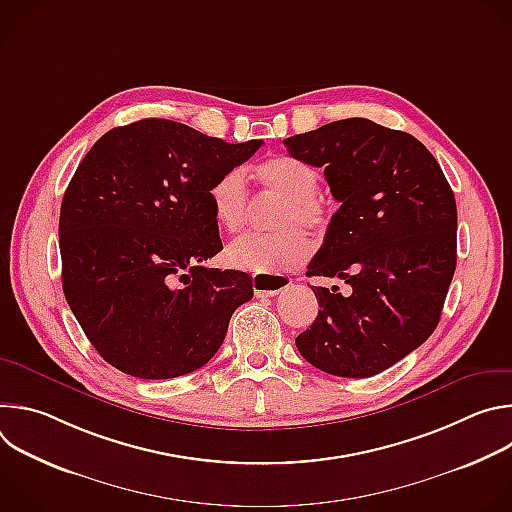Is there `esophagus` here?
Here are the masks:
<instances>
[{"label": "esophagus", "mask_w": 512, "mask_h": 512, "mask_svg": "<svg viewBox=\"0 0 512 512\" xmlns=\"http://www.w3.org/2000/svg\"><path fill=\"white\" fill-rule=\"evenodd\" d=\"M289 285H291V279H287L283 275H257V277H253V291L259 298L261 296H277Z\"/></svg>", "instance_id": "obj_1"}]
</instances>
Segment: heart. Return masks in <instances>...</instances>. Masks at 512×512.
Listing matches in <instances>:
<instances>
[{
	"label": "heart",
	"instance_id": "heart-1",
	"mask_svg": "<svg viewBox=\"0 0 512 512\" xmlns=\"http://www.w3.org/2000/svg\"><path fill=\"white\" fill-rule=\"evenodd\" d=\"M259 186L281 200L271 227L277 233L245 235L229 243L225 261L241 271L279 275L302 265L310 251V239L300 231L320 237L330 225V208L320 190V174L308 162L279 154L255 166ZM208 204L214 221L229 233H239L249 214V190L245 174L237 168L223 172L208 188Z\"/></svg>",
	"mask_w": 512,
	"mask_h": 512
}]
</instances>
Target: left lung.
Segmentation results:
<instances>
[{
  "instance_id": "obj_1",
  "label": "left lung",
  "mask_w": 512,
  "mask_h": 512,
  "mask_svg": "<svg viewBox=\"0 0 512 512\" xmlns=\"http://www.w3.org/2000/svg\"><path fill=\"white\" fill-rule=\"evenodd\" d=\"M283 143L324 168L340 202L308 275L352 287L348 296L312 287L320 310L296 346L328 375L373 377L440 322L456 271L454 192L419 139L371 119L332 121Z\"/></svg>"
}]
</instances>
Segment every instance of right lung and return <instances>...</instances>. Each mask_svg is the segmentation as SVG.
<instances>
[{
  "mask_svg": "<svg viewBox=\"0 0 512 512\" xmlns=\"http://www.w3.org/2000/svg\"><path fill=\"white\" fill-rule=\"evenodd\" d=\"M261 143L141 119L107 131L79 164L60 206L62 289L111 367L174 379L221 348L253 285L243 271L200 265L223 251L208 188Z\"/></svg>",
  "mask_w": 512,
  "mask_h": 512,
  "instance_id": "1",
  "label": "right lung"
}]
</instances>
